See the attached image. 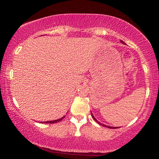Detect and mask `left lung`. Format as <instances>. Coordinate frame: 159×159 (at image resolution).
<instances>
[{
  "mask_svg": "<svg viewBox=\"0 0 159 159\" xmlns=\"http://www.w3.org/2000/svg\"><path fill=\"white\" fill-rule=\"evenodd\" d=\"M120 42H121V43H124V44H126V43H125L122 41V40H120ZM92 113V117H93V119L94 120H95L98 124H100V125H102V126H106V127L109 128H120V127H113V126H107V125H104V124H101V123H100L99 121H98V120L96 119L95 117H94V116H93V115L92 114V113Z\"/></svg>",
  "mask_w": 159,
  "mask_h": 159,
  "instance_id": "8db88e82",
  "label": "left lung"
}]
</instances>
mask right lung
<instances>
[{
	"label": "right lung",
	"instance_id": "obj_1",
	"mask_svg": "<svg viewBox=\"0 0 159 159\" xmlns=\"http://www.w3.org/2000/svg\"><path fill=\"white\" fill-rule=\"evenodd\" d=\"M64 117H65V116L62 117L61 118H60V119H58V120H53V121H41V123H45V124H53V123H57V122H58V121H60L61 120H62Z\"/></svg>",
	"mask_w": 159,
	"mask_h": 159
}]
</instances>
